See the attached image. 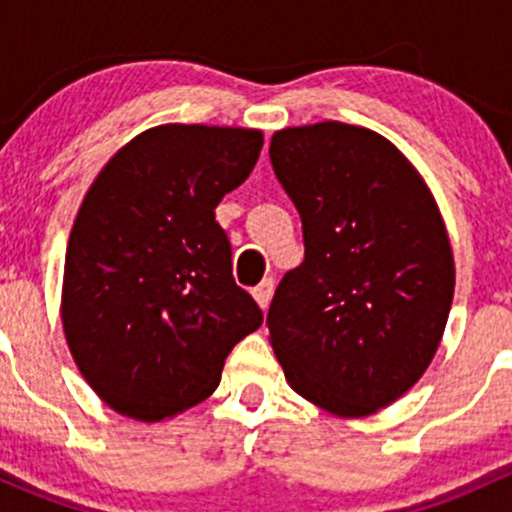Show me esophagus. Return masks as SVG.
<instances>
[{"instance_id": "1", "label": "esophagus", "mask_w": 512, "mask_h": 512, "mask_svg": "<svg viewBox=\"0 0 512 512\" xmlns=\"http://www.w3.org/2000/svg\"><path fill=\"white\" fill-rule=\"evenodd\" d=\"M272 292H275V280H272V277H265L260 285L252 289V297L257 299V304H260L262 309H267V304H270L272 299Z\"/></svg>"}]
</instances>
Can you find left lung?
<instances>
[{
    "label": "left lung",
    "mask_w": 512,
    "mask_h": 512,
    "mask_svg": "<svg viewBox=\"0 0 512 512\" xmlns=\"http://www.w3.org/2000/svg\"><path fill=\"white\" fill-rule=\"evenodd\" d=\"M270 160L304 235V262L267 312L272 349L299 396L369 416L404 396L441 344L456 285L446 225L418 170L369 128H285Z\"/></svg>",
    "instance_id": "obj_1"
}]
</instances>
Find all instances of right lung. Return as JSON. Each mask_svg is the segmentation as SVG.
<instances>
[{
  "mask_svg": "<svg viewBox=\"0 0 512 512\" xmlns=\"http://www.w3.org/2000/svg\"><path fill=\"white\" fill-rule=\"evenodd\" d=\"M260 151L252 128L168 123L91 183L66 247L61 322L79 371L118 414L163 421L200 404L262 324L215 220Z\"/></svg>",
  "mask_w": 512,
  "mask_h": 512,
  "instance_id": "1",
  "label": "right lung"
}]
</instances>
